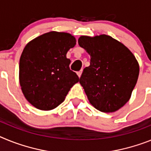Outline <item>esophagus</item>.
<instances>
[{
    "mask_svg": "<svg viewBox=\"0 0 151 151\" xmlns=\"http://www.w3.org/2000/svg\"><path fill=\"white\" fill-rule=\"evenodd\" d=\"M77 75H78V77H81V74H82V70H80V71H78V72H77Z\"/></svg>",
    "mask_w": 151,
    "mask_h": 151,
    "instance_id": "obj_1",
    "label": "esophagus"
}]
</instances>
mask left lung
Masks as SVG:
<instances>
[{
  "mask_svg": "<svg viewBox=\"0 0 151 151\" xmlns=\"http://www.w3.org/2000/svg\"><path fill=\"white\" fill-rule=\"evenodd\" d=\"M78 44L90 55L79 81L92 106L103 112L119 110L129 100L139 65L126 46L107 35L82 36Z\"/></svg>",
  "mask_w": 151,
  "mask_h": 151,
  "instance_id": "8db88e82",
  "label": "left lung"
}]
</instances>
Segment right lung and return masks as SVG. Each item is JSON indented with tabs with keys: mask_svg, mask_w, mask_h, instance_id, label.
Returning a JSON list of instances; mask_svg holds the SVG:
<instances>
[{
	"mask_svg": "<svg viewBox=\"0 0 151 151\" xmlns=\"http://www.w3.org/2000/svg\"><path fill=\"white\" fill-rule=\"evenodd\" d=\"M75 45V38L70 34L52 31L26 45L19 59V83L24 96L33 106L45 111L56 108L79 81L66 57Z\"/></svg>",
	"mask_w": 151,
	"mask_h": 151,
	"instance_id": "obj_1",
	"label": "right lung"
}]
</instances>
